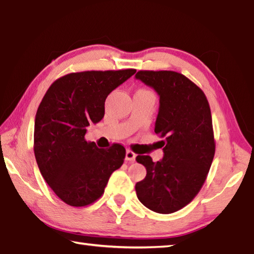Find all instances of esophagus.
Returning <instances> with one entry per match:
<instances>
[{"label": "esophagus", "instance_id": "34e87169", "mask_svg": "<svg viewBox=\"0 0 254 254\" xmlns=\"http://www.w3.org/2000/svg\"><path fill=\"white\" fill-rule=\"evenodd\" d=\"M136 154L132 151V150H127L126 152V160L127 161H133L135 159Z\"/></svg>", "mask_w": 254, "mask_h": 254}]
</instances>
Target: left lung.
<instances>
[{
	"label": "left lung",
	"instance_id": "1",
	"mask_svg": "<svg viewBox=\"0 0 254 254\" xmlns=\"http://www.w3.org/2000/svg\"><path fill=\"white\" fill-rule=\"evenodd\" d=\"M160 97L154 132L161 141L163 158L135 160L147 169L135 191L145 207L170 214L188 205L207 177L215 154L212 114L204 92L186 76L171 70H140L135 75Z\"/></svg>",
	"mask_w": 254,
	"mask_h": 254
}]
</instances>
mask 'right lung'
I'll return each instance as SVG.
<instances>
[{
    "label": "right lung",
    "mask_w": 254,
    "mask_h": 254,
    "mask_svg": "<svg viewBox=\"0 0 254 254\" xmlns=\"http://www.w3.org/2000/svg\"><path fill=\"white\" fill-rule=\"evenodd\" d=\"M135 71L71 72L55 80L42 98L34 121V156L42 177L66 204H93L112 173L123 165L122 144L100 149L87 142L85 134L89 124L104 117L109 94Z\"/></svg>",
    "instance_id": "add662e5"
}]
</instances>
